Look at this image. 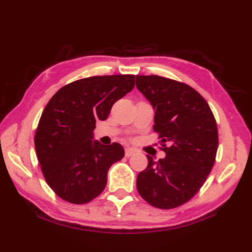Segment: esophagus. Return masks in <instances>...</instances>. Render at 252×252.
Here are the masks:
<instances>
[{"instance_id":"esophagus-1","label":"esophagus","mask_w":252,"mask_h":252,"mask_svg":"<svg viewBox=\"0 0 252 252\" xmlns=\"http://www.w3.org/2000/svg\"><path fill=\"white\" fill-rule=\"evenodd\" d=\"M135 154V151L134 149H132V148H126V157H131V156H133V155Z\"/></svg>"}]
</instances>
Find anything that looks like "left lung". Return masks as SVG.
<instances>
[{
	"mask_svg": "<svg viewBox=\"0 0 252 252\" xmlns=\"http://www.w3.org/2000/svg\"><path fill=\"white\" fill-rule=\"evenodd\" d=\"M136 88L155 111L165 157L147 155V168L136 187L143 199L159 209H173L194 197L215 164L217 122L206 99L189 85L159 76H136Z\"/></svg>",
	"mask_w": 252,
	"mask_h": 252,
	"instance_id": "8db88e82",
	"label": "left lung"
}]
</instances>
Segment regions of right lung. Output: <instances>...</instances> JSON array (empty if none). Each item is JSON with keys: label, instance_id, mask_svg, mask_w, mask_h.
<instances>
[{"label": "right lung", "instance_id": "right-lung-1", "mask_svg": "<svg viewBox=\"0 0 252 252\" xmlns=\"http://www.w3.org/2000/svg\"><path fill=\"white\" fill-rule=\"evenodd\" d=\"M134 74L95 76L69 83L50 99L34 136L36 157L47 184L62 199L87 203L105 189L107 172L125 157L119 143L94 138L96 121L134 88Z\"/></svg>", "mask_w": 252, "mask_h": 252}]
</instances>
